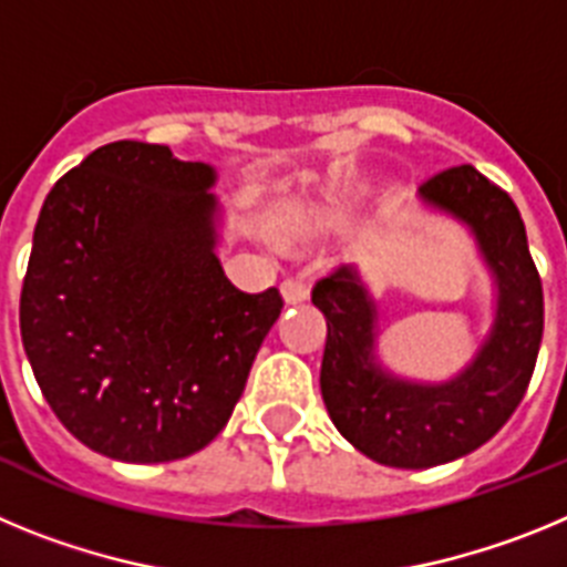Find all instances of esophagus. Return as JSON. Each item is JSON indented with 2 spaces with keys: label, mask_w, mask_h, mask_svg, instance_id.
I'll list each match as a JSON object with an SVG mask.
<instances>
[{
  "label": "esophagus",
  "mask_w": 567,
  "mask_h": 567,
  "mask_svg": "<svg viewBox=\"0 0 567 567\" xmlns=\"http://www.w3.org/2000/svg\"><path fill=\"white\" fill-rule=\"evenodd\" d=\"M280 292H284V300H287V303H300V300L309 298V287L298 278L284 280V284H280Z\"/></svg>",
  "instance_id": "obj_1"
}]
</instances>
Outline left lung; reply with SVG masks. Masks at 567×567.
<instances>
[{
    "label": "left lung",
    "mask_w": 567,
    "mask_h": 567,
    "mask_svg": "<svg viewBox=\"0 0 567 567\" xmlns=\"http://www.w3.org/2000/svg\"><path fill=\"white\" fill-rule=\"evenodd\" d=\"M420 198L474 233L497 284L494 327L457 378L412 383L385 372L374 358L378 309L354 267L312 289L327 318L320 394L329 417L358 452L392 468H432L488 443L525 398L543 343V280L511 195L460 164L420 184Z\"/></svg>",
    "instance_id": "obj_1"
}]
</instances>
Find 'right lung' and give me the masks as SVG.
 <instances>
[{"mask_svg": "<svg viewBox=\"0 0 567 567\" xmlns=\"http://www.w3.org/2000/svg\"><path fill=\"white\" fill-rule=\"evenodd\" d=\"M215 169L113 142L64 173L33 229L24 354L76 440L169 463L218 437L278 320L275 287L235 289L215 255Z\"/></svg>", "mask_w": 567, "mask_h": 567, "instance_id": "obj_1", "label": "right lung"}]
</instances>
